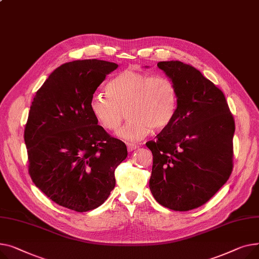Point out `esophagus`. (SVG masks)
<instances>
[{"label":"esophagus","instance_id":"34e87169","mask_svg":"<svg viewBox=\"0 0 259 259\" xmlns=\"http://www.w3.org/2000/svg\"><path fill=\"white\" fill-rule=\"evenodd\" d=\"M126 145H127V150H128V151H133V150H135V149H137V148L139 147L138 145L134 144V143H127Z\"/></svg>","mask_w":259,"mask_h":259}]
</instances>
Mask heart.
Masks as SVG:
<instances>
[{
	"label": "heart",
	"instance_id": "1",
	"mask_svg": "<svg viewBox=\"0 0 259 259\" xmlns=\"http://www.w3.org/2000/svg\"><path fill=\"white\" fill-rule=\"evenodd\" d=\"M106 93H96L91 98L90 110L105 130L118 133L121 139L137 142L146 137L151 128L161 131L168 126L178 108L177 90L166 76L124 70L106 84Z\"/></svg>",
	"mask_w": 259,
	"mask_h": 259
}]
</instances>
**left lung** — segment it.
<instances>
[{"instance_id": "1", "label": "left lung", "mask_w": 259, "mask_h": 259, "mask_svg": "<svg viewBox=\"0 0 259 259\" xmlns=\"http://www.w3.org/2000/svg\"><path fill=\"white\" fill-rule=\"evenodd\" d=\"M158 68L176 87L178 108L172 122L146 143L154 159L149 188L162 206L188 211L229 179L235 123L224 93L199 70L179 60Z\"/></svg>"}]
</instances>
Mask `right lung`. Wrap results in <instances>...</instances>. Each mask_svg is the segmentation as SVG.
Here are the masks:
<instances>
[{
	"label": "right lung",
	"mask_w": 259,
	"mask_h": 259,
	"mask_svg": "<svg viewBox=\"0 0 259 259\" xmlns=\"http://www.w3.org/2000/svg\"><path fill=\"white\" fill-rule=\"evenodd\" d=\"M118 65L98 59L74 60L55 69L30 106L24 139L29 174L50 200L85 212L106 201L126 145L106 133L90 110L105 76Z\"/></svg>",
	"instance_id": "right-lung-1"
}]
</instances>
